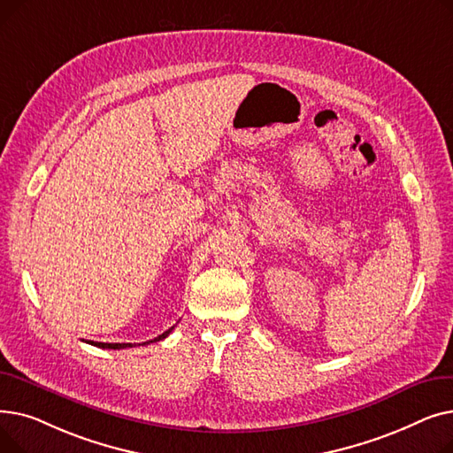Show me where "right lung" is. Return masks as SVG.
Listing matches in <instances>:
<instances>
[{"instance_id":"1","label":"right lung","mask_w":453,"mask_h":453,"mask_svg":"<svg viewBox=\"0 0 453 453\" xmlns=\"http://www.w3.org/2000/svg\"><path fill=\"white\" fill-rule=\"evenodd\" d=\"M174 330V326H171L169 330H165L163 334H159L157 338H154V340H150V342H147V343H139V345H149V343H154V342H159V340H165L166 336L171 334V332ZM89 345H95V347H101V349H113V350H119V349H128V347H135V343L132 345V343H101V342H88Z\"/></svg>"}]
</instances>
